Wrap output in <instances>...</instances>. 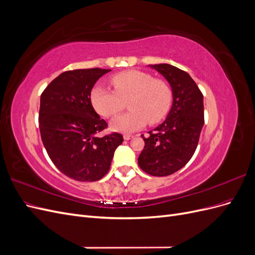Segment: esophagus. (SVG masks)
Here are the masks:
<instances>
[{
	"instance_id": "34e87169",
	"label": "esophagus",
	"mask_w": 255,
	"mask_h": 255,
	"mask_svg": "<svg viewBox=\"0 0 255 255\" xmlns=\"http://www.w3.org/2000/svg\"><path fill=\"white\" fill-rule=\"evenodd\" d=\"M123 138H125V140H129V139H132L133 136L132 135H125L123 136Z\"/></svg>"
}]
</instances>
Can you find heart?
Wrapping results in <instances>:
<instances>
[{
    "label": "heart",
    "mask_w": 255,
    "mask_h": 255,
    "mask_svg": "<svg viewBox=\"0 0 255 255\" xmlns=\"http://www.w3.org/2000/svg\"><path fill=\"white\" fill-rule=\"evenodd\" d=\"M115 91L100 85L92 88L90 102L99 115L110 118L121 112L128 102L130 112L115 117L111 127L114 130L132 133L146 123L155 125L163 120L170 110L172 91L168 84L154 80L149 73L139 70H127L111 79Z\"/></svg>",
    "instance_id": "b5f03b06"
}]
</instances>
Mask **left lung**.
<instances>
[{"mask_svg": "<svg viewBox=\"0 0 255 255\" xmlns=\"http://www.w3.org/2000/svg\"><path fill=\"white\" fill-rule=\"evenodd\" d=\"M167 80L172 106L166 120L143 137L138 165L154 176H167L186 165L194 155L204 125L203 95L190 75L168 64L149 65Z\"/></svg>", "mask_w": 255, "mask_h": 255, "instance_id": "obj_1", "label": "left lung"}]
</instances>
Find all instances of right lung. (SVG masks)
Masks as SVG:
<instances>
[{"instance_id":"right-lung-1","label":"right lung","mask_w":255,"mask_h":255,"mask_svg":"<svg viewBox=\"0 0 255 255\" xmlns=\"http://www.w3.org/2000/svg\"><path fill=\"white\" fill-rule=\"evenodd\" d=\"M110 69H78L54 79L40 97L39 129L51 160L75 181L95 182L109 172L119 133L97 134L107 128L90 102L96 82Z\"/></svg>"}]
</instances>
